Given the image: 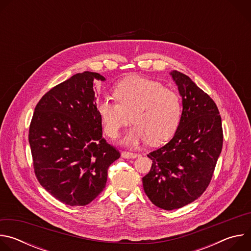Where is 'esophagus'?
I'll return each instance as SVG.
<instances>
[{
    "label": "esophagus",
    "mask_w": 251,
    "mask_h": 251,
    "mask_svg": "<svg viewBox=\"0 0 251 251\" xmlns=\"http://www.w3.org/2000/svg\"><path fill=\"white\" fill-rule=\"evenodd\" d=\"M139 155L137 153H132V152H127V151H124L122 152L121 154V157L122 158H125V159H135L137 158Z\"/></svg>",
    "instance_id": "34e87169"
}]
</instances>
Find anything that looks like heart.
Instances as JSON below:
<instances>
[{"mask_svg": "<svg viewBox=\"0 0 251 251\" xmlns=\"http://www.w3.org/2000/svg\"><path fill=\"white\" fill-rule=\"evenodd\" d=\"M112 101L102 98L96 103L103 131L111 139L130 120L134 123L123 142L137 146L148 140L159 145L175 133L181 118V101L177 94L159 81L132 75L118 82L113 89Z\"/></svg>", "mask_w": 251, "mask_h": 251, "instance_id": "heart-1", "label": "heart"}]
</instances>
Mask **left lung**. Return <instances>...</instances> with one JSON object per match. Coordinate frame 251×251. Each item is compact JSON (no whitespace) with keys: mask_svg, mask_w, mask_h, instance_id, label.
I'll use <instances>...</instances> for the list:
<instances>
[{"mask_svg":"<svg viewBox=\"0 0 251 251\" xmlns=\"http://www.w3.org/2000/svg\"><path fill=\"white\" fill-rule=\"evenodd\" d=\"M182 97L183 111L172 140L151 153L143 188L158 207L185 206L208 187L223 149L222 118L214 101L186 75L170 74Z\"/></svg>","mask_w":251,"mask_h":251,"instance_id":"obj_1","label":"left lung"}]
</instances>
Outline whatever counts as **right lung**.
<instances>
[{"instance_id": "add662e5", "label": "right lung", "mask_w": 251, "mask_h": 251, "mask_svg": "<svg viewBox=\"0 0 251 251\" xmlns=\"http://www.w3.org/2000/svg\"><path fill=\"white\" fill-rule=\"evenodd\" d=\"M95 79L105 77L84 71L51 88L35 106L29 125L38 181L71 206L86 205L103 191L109 166L120 157L102 137Z\"/></svg>"}]
</instances>
